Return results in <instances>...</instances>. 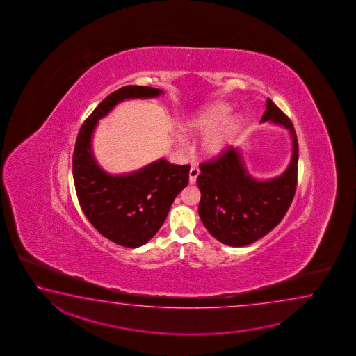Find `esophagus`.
Segmentation results:
<instances>
[{"mask_svg":"<svg viewBox=\"0 0 356 356\" xmlns=\"http://www.w3.org/2000/svg\"><path fill=\"white\" fill-rule=\"evenodd\" d=\"M199 173H200V170H199L197 165H193V167L191 168V170H189V183H191V184H194V183H195Z\"/></svg>","mask_w":356,"mask_h":356,"instance_id":"obj_1","label":"esophagus"}]
</instances>
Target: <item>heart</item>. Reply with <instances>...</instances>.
<instances>
[{
	"label": "heart",
	"mask_w": 356,
	"mask_h": 356,
	"mask_svg": "<svg viewBox=\"0 0 356 356\" xmlns=\"http://www.w3.org/2000/svg\"><path fill=\"white\" fill-rule=\"evenodd\" d=\"M229 111L227 104L213 103L184 122L181 124V131L188 136H197L205 132L200 143L202 152L207 157H217L229 147L239 129L238 120L229 118L222 121Z\"/></svg>",
	"instance_id": "1"
}]
</instances>
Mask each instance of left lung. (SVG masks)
<instances>
[{
	"label": "left lung",
	"instance_id": "left-lung-1",
	"mask_svg": "<svg viewBox=\"0 0 356 356\" xmlns=\"http://www.w3.org/2000/svg\"><path fill=\"white\" fill-rule=\"evenodd\" d=\"M268 121L289 129L293 139L291 161L283 175L268 181L255 179L248 173L241 152L233 147L199 165V217L217 241L230 247L252 244L274 229L296 194L299 158L296 129L270 98L260 122Z\"/></svg>",
	"mask_w": 356,
	"mask_h": 356
}]
</instances>
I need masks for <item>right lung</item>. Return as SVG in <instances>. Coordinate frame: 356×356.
Instances as JSON below:
<instances>
[{
	"mask_svg": "<svg viewBox=\"0 0 356 356\" xmlns=\"http://www.w3.org/2000/svg\"><path fill=\"white\" fill-rule=\"evenodd\" d=\"M162 93L145 86H124L115 90L86 120L74 145L73 181L79 205L104 238L122 247H140L156 235L175 197L187 187L191 165H177L161 158L132 173L109 175L93 156L92 136L98 121L115 104Z\"/></svg>",
	"mask_w": 356,
	"mask_h": 356,
	"instance_id": "add662e5",
	"label": "right lung"
}]
</instances>
